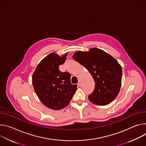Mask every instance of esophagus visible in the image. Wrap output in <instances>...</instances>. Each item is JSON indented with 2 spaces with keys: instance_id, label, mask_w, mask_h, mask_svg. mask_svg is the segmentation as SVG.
<instances>
[{
  "instance_id": "obj_1",
  "label": "esophagus",
  "mask_w": 146,
  "mask_h": 146,
  "mask_svg": "<svg viewBox=\"0 0 146 146\" xmlns=\"http://www.w3.org/2000/svg\"><path fill=\"white\" fill-rule=\"evenodd\" d=\"M77 85H78V86H79V87H80V86H81V81H80V80H79V82H78V84H77Z\"/></svg>"
}]
</instances>
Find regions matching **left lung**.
<instances>
[{
    "instance_id": "8db88e82",
    "label": "left lung",
    "mask_w": 146,
    "mask_h": 146,
    "mask_svg": "<svg viewBox=\"0 0 146 146\" xmlns=\"http://www.w3.org/2000/svg\"><path fill=\"white\" fill-rule=\"evenodd\" d=\"M73 58L85 67L92 75L95 84L89 100L97 105L104 106L114 100L121 86L122 67L114 57L98 48L89 52H78Z\"/></svg>"
}]
</instances>
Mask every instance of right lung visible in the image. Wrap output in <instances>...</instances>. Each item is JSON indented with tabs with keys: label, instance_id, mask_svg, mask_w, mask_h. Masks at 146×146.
<instances>
[{
	"label": "right lung",
	"instance_id": "add662e5",
	"mask_svg": "<svg viewBox=\"0 0 146 146\" xmlns=\"http://www.w3.org/2000/svg\"><path fill=\"white\" fill-rule=\"evenodd\" d=\"M67 54L59 56L48 54L38 65L32 75V84L42 103L53 110L66 107L76 90L77 85H72L71 75L61 72L59 66L66 61Z\"/></svg>",
	"mask_w": 146,
	"mask_h": 146
}]
</instances>
